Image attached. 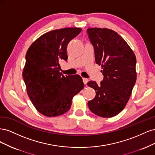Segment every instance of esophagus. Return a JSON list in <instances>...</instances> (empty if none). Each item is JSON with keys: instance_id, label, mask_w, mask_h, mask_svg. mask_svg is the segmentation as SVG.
<instances>
[{"instance_id": "obj_1", "label": "esophagus", "mask_w": 155, "mask_h": 155, "mask_svg": "<svg viewBox=\"0 0 155 155\" xmlns=\"http://www.w3.org/2000/svg\"><path fill=\"white\" fill-rule=\"evenodd\" d=\"M83 81L84 84H85V85H86L87 82L88 81V79L87 78H83Z\"/></svg>"}]
</instances>
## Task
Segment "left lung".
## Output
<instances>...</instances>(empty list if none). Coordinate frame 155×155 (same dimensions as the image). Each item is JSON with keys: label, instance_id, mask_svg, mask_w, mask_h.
<instances>
[{"label": "left lung", "instance_id": "1", "mask_svg": "<svg viewBox=\"0 0 155 155\" xmlns=\"http://www.w3.org/2000/svg\"><path fill=\"white\" fill-rule=\"evenodd\" d=\"M94 46L96 64L101 65L104 79L100 85L91 81L87 85L96 91L88 102L89 109L103 118H111L122 111L137 81V59L133 51L119 34L108 28L87 29Z\"/></svg>", "mask_w": 155, "mask_h": 155}]
</instances>
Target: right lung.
<instances>
[{"label":"right lung","mask_w":155,"mask_h":155,"mask_svg":"<svg viewBox=\"0 0 155 155\" xmlns=\"http://www.w3.org/2000/svg\"><path fill=\"white\" fill-rule=\"evenodd\" d=\"M81 30L65 28L48 31L27 51L22 77L28 95L35 109L46 116H58L68 111L73 97L84 87L79 75L64 76L59 72V61L68 59V43Z\"/></svg>","instance_id":"right-lung-1"}]
</instances>
